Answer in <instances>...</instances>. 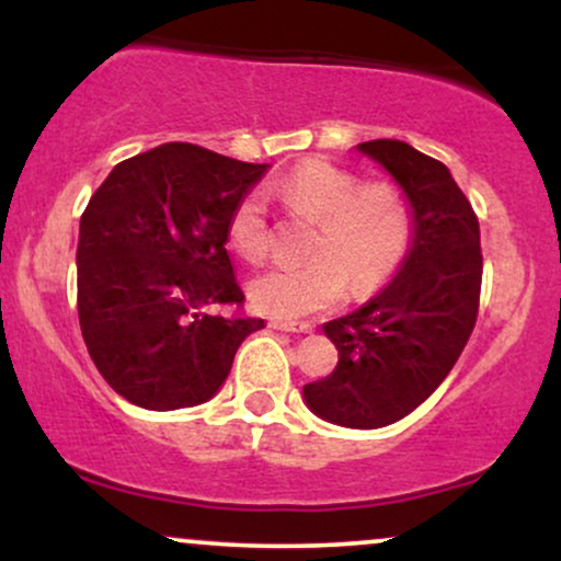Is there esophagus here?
<instances>
[{"label": "esophagus", "mask_w": 561, "mask_h": 561, "mask_svg": "<svg viewBox=\"0 0 561 561\" xmlns=\"http://www.w3.org/2000/svg\"><path fill=\"white\" fill-rule=\"evenodd\" d=\"M268 327H272V330H279V332H298V334L311 332V324H298V321L272 319V321H268Z\"/></svg>", "instance_id": "1"}]
</instances>
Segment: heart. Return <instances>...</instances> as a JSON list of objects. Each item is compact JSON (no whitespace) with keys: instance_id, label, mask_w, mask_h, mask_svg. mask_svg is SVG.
Instances as JSON below:
<instances>
[{"instance_id":"obj_1","label":"heart","mask_w":561,"mask_h":561,"mask_svg":"<svg viewBox=\"0 0 561 561\" xmlns=\"http://www.w3.org/2000/svg\"><path fill=\"white\" fill-rule=\"evenodd\" d=\"M295 216L313 221L302 242V263L274 266L248 285L250 302L268 317L300 319L347 295L364 298L396 268L409 237V208L396 184H358L356 173L327 160H306L274 182ZM229 248L248 263L272 250L259 192H248L227 221Z\"/></svg>"}]
</instances>
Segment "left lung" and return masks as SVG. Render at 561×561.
<instances>
[{"label": "left lung", "instance_id": "obj_1", "mask_svg": "<svg viewBox=\"0 0 561 561\" xmlns=\"http://www.w3.org/2000/svg\"><path fill=\"white\" fill-rule=\"evenodd\" d=\"M356 150L401 190L409 244L375 298L321 327L337 347V366L306 385L302 401L324 422L377 430L427 401L459 362L478 319L480 224L440 160L398 139Z\"/></svg>", "mask_w": 561, "mask_h": 561}]
</instances>
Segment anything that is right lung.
Masks as SVG:
<instances>
[{"instance_id":"add662e5","label":"right lung","mask_w":561,"mask_h":561,"mask_svg":"<svg viewBox=\"0 0 561 561\" xmlns=\"http://www.w3.org/2000/svg\"><path fill=\"white\" fill-rule=\"evenodd\" d=\"M268 163L169 141L118 163L81 216L79 321L89 356L128 403H205L263 319L216 317L242 302L227 221Z\"/></svg>"}]
</instances>
